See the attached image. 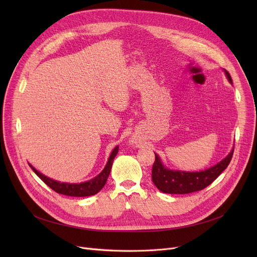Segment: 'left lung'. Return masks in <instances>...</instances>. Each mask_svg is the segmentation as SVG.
<instances>
[{"instance_id": "8db88e82", "label": "left lung", "mask_w": 257, "mask_h": 257, "mask_svg": "<svg viewBox=\"0 0 257 257\" xmlns=\"http://www.w3.org/2000/svg\"><path fill=\"white\" fill-rule=\"evenodd\" d=\"M228 80L232 82L230 74L225 70ZM233 150L218 165L201 172L173 171L165 168L157 154L152 167V180L159 191L166 194H190L204 190L217 179L230 164Z\"/></svg>"}]
</instances>
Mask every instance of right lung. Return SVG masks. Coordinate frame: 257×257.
Returning a JSON list of instances; mask_svg holds the SVG:
<instances>
[{
	"mask_svg": "<svg viewBox=\"0 0 257 257\" xmlns=\"http://www.w3.org/2000/svg\"><path fill=\"white\" fill-rule=\"evenodd\" d=\"M118 152V147H115L113 151L111 152L109 159H108V163L104 170L98 175L97 177H94L93 179L82 182V183H63V182H58L53 180L49 177H46L45 175L42 173H39L37 170H35L31 165V169L34 171V173L37 175V176L42 179L49 187H51L53 191H55L58 194L65 195V196H71V197H87V196H92L96 195L98 192H100L103 186L105 185L108 176H109L113 159L115 155Z\"/></svg>",
	"mask_w": 257,
	"mask_h": 257,
	"instance_id": "right-lung-1",
	"label": "right lung"
}]
</instances>
